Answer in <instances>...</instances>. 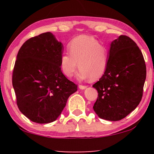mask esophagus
Wrapping results in <instances>:
<instances>
[{"label":"esophagus","instance_id":"esophagus-1","mask_svg":"<svg viewBox=\"0 0 154 154\" xmlns=\"http://www.w3.org/2000/svg\"><path fill=\"white\" fill-rule=\"evenodd\" d=\"M79 88L81 90H85V88H87L86 85H79Z\"/></svg>","mask_w":154,"mask_h":154}]
</instances>
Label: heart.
<instances>
[{"instance_id":"b5f03b06","label":"heart","mask_w":154,"mask_h":154,"mask_svg":"<svg viewBox=\"0 0 154 154\" xmlns=\"http://www.w3.org/2000/svg\"><path fill=\"white\" fill-rule=\"evenodd\" d=\"M70 53L60 56V69L67 77L77 71L79 80H97L105 74L109 64V49L92 36L82 35L73 38L69 45Z\"/></svg>"}]
</instances>
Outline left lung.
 Segmentation results:
<instances>
[{"label":"left lung","mask_w":154,"mask_h":154,"mask_svg":"<svg viewBox=\"0 0 154 154\" xmlns=\"http://www.w3.org/2000/svg\"><path fill=\"white\" fill-rule=\"evenodd\" d=\"M145 79V62L139 47L128 36H119L110 44L106 72L92 85L98 93L94 111L105 120H121L139 105Z\"/></svg>","instance_id":"obj_1"}]
</instances>
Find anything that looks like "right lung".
<instances>
[{"instance_id":"1","label":"right lung","mask_w":154,"mask_h":154,"mask_svg":"<svg viewBox=\"0 0 154 154\" xmlns=\"http://www.w3.org/2000/svg\"><path fill=\"white\" fill-rule=\"evenodd\" d=\"M64 47L50 32L27 40L17 55L12 83L17 105L33 122L48 124L56 120L68 98L77 85L60 69Z\"/></svg>"}]
</instances>
